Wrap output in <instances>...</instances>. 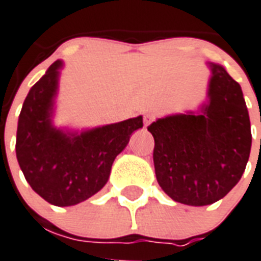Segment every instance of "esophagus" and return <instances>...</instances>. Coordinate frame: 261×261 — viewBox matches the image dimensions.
<instances>
[{
	"label": "esophagus",
	"instance_id": "34e87169",
	"mask_svg": "<svg viewBox=\"0 0 261 261\" xmlns=\"http://www.w3.org/2000/svg\"><path fill=\"white\" fill-rule=\"evenodd\" d=\"M153 120H154V116H153V115H149V114L145 115V118H143V122H145V127L149 126V124H150Z\"/></svg>",
	"mask_w": 261,
	"mask_h": 261
}]
</instances>
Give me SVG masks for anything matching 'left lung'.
Segmentation results:
<instances>
[{"mask_svg": "<svg viewBox=\"0 0 261 261\" xmlns=\"http://www.w3.org/2000/svg\"><path fill=\"white\" fill-rule=\"evenodd\" d=\"M210 67L208 100L200 114L171 115L147 127L154 138L160 187L188 206H207L227 195L251 153V120L241 87L221 65Z\"/></svg>", "mask_w": 261, "mask_h": 261, "instance_id": "left-lung-1", "label": "left lung"}]
</instances>
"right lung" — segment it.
I'll list each match as a JSON object with an SVG mask.
<instances>
[{"label": "right lung", "mask_w": 261, "mask_h": 261, "mask_svg": "<svg viewBox=\"0 0 261 261\" xmlns=\"http://www.w3.org/2000/svg\"><path fill=\"white\" fill-rule=\"evenodd\" d=\"M61 67V61L53 63L27 94L18 116L16 155L32 190L51 204L66 207L106 186L114 160L143 122L138 116L83 133L54 127L51 118Z\"/></svg>", "instance_id": "right-lung-1"}]
</instances>
